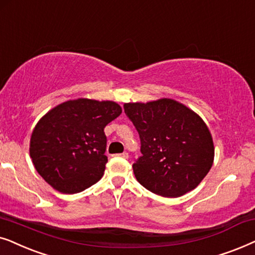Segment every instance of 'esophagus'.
<instances>
[{"label": "esophagus", "instance_id": "1", "mask_svg": "<svg viewBox=\"0 0 255 255\" xmlns=\"http://www.w3.org/2000/svg\"><path fill=\"white\" fill-rule=\"evenodd\" d=\"M120 156L121 157H124V158H128V152H122V154H120Z\"/></svg>", "mask_w": 255, "mask_h": 255}]
</instances>
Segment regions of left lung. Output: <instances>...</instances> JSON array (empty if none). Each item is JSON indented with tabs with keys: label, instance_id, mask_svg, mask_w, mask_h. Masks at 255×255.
Returning a JSON list of instances; mask_svg holds the SVG:
<instances>
[{
	"label": "left lung",
	"instance_id": "obj_1",
	"mask_svg": "<svg viewBox=\"0 0 255 255\" xmlns=\"http://www.w3.org/2000/svg\"><path fill=\"white\" fill-rule=\"evenodd\" d=\"M124 108L140 135L142 156L133 164L137 182L163 197L195 189L215 158L211 133L202 118L167 98L128 103Z\"/></svg>",
	"mask_w": 255,
	"mask_h": 255
}]
</instances>
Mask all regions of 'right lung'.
I'll return each mask as SVG.
<instances>
[{"mask_svg": "<svg viewBox=\"0 0 255 255\" xmlns=\"http://www.w3.org/2000/svg\"><path fill=\"white\" fill-rule=\"evenodd\" d=\"M122 113L114 101L80 98L47 112L30 138V157L47 184L62 193L84 191L104 176L105 127Z\"/></svg>", "mask_w": 255, "mask_h": 255, "instance_id": "1", "label": "right lung"}]
</instances>
